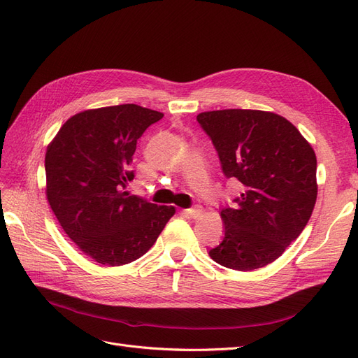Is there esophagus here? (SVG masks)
I'll use <instances>...</instances> for the list:
<instances>
[{"mask_svg":"<svg viewBox=\"0 0 358 358\" xmlns=\"http://www.w3.org/2000/svg\"><path fill=\"white\" fill-rule=\"evenodd\" d=\"M183 213H185L187 216H191V218H199V216L201 215V208L200 206H192V208L183 210Z\"/></svg>","mask_w":358,"mask_h":358,"instance_id":"34e87169","label":"esophagus"}]
</instances>
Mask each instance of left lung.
<instances>
[{
    "label": "left lung",
    "mask_w": 358,
    "mask_h": 358,
    "mask_svg": "<svg viewBox=\"0 0 358 358\" xmlns=\"http://www.w3.org/2000/svg\"><path fill=\"white\" fill-rule=\"evenodd\" d=\"M197 122L227 179L239 180L234 206L221 208L224 237L209 251L248 272L273 263L305 229L317 201V157L285 117L262 110L204 112Z\"/></svg>",
    "instance_id": "obj_1"
}]
</instances>
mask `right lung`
<instances>
[{
  "label": "right lung",
  "mask_w": 358,
  "mask_h": 358,
  "mask_svg": "<svg viewBox=\"0 0 358 358\" xmlns=\"http://www.w3.org/2000/svg\"><path fill=\"white\" fill-rule=\"evenodd\" d=\"M164 116L137 104L74 115L49 145L46 194L64 231L80 251L107 266L146 254L173 206H158L127 191L134 179L137 140Z\"/></svg>",
  "instance_id": "1"
}]
</instances>
